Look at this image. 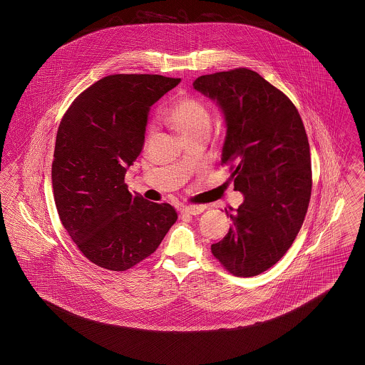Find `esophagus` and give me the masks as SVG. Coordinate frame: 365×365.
<instances>
[{
    "label": "esophagus",
    "mask_w": 365,
    "mask_h": 365,
    "mask_svg": "<svg viewBox=\"0 0 365 365\" xmlns=\"http://www.w3.org/2000/svg\"><path fill=\"white\" fill-rule=\"evenodd\" d=\"M205 207L204 205H189V207H182L180 212L186 215H200L204 212Z\"/></svg>",
    "instance_id": "obj_1"
}]
</instances>
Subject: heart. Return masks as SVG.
I'll use <instances>...</instances> for the list:
<instances>
[{"label":"heart","mask_w":365,"mask_h":365,"mask_svg":"<svg viewBox=\"0 0 365 365\" xmlns=\"http://www.w3.org/2000/svg\"><path fill=\"white\" fill-rule=\"evenodd\" d=\"M168 124L185 139L208 134L210 112L208 106L190 96L176 98L165 113Z\"/></svg>","instance_id":"obj_1"}]
</instances>
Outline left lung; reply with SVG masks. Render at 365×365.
<instances>
[{"label":"left lung","mask_w":365,"mask_h":365,"mask_svg":"<svg viewBox=\"0 0 365 365\" xmlns=\"http://www.w3.org/2000/svg\"><path fill=\"white\" fill-rule=\"evenodd\" d=\"M192 87L215 101L226 123L222 163L231 167L243 202L226 237L210 246L237 277H256L289 250L312 190L311 152L294 104L257 72L202 75Z\"/></svg>","instance_id":"left-lung-1"}]
</instances>
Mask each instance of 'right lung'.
I'll use <instances>...</instances> for the list:
<instances>
[{"instance_id": "1", "label": "right lung", "mask_w": 365, "mask_h": 365, "mask_svg": "<svg viewBox=\"0 0 365 365\" xmlns=\"http://www.w3.org/2000/svg\"><path fill=\"white\" fill-rule=\"evenodd\" d=\"M180 79L109 75L86 88L58 125L52 182L60 220L88 260L125 271L150 256L178 215L127 190L150 106Z\"/></svg>"}]
</instances>
